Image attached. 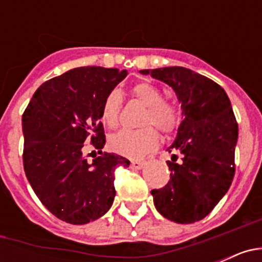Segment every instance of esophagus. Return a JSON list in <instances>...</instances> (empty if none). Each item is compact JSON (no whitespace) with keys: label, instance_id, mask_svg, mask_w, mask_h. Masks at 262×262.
Here are the masks:
<instances>
[{"label":"esophagus","instance_id":"esophagus-1","mask_svg":"<svg viewBox=\"0 0 262 262\" xmlns=\"http://www.w3.org/2000/svg\"><path fill=\"white\" fill-rule=\"evenodd\" d=\"M144 165H145L144 161H140V160H133V161H131V164H129L131 169H135V170L142 169Z\"/></svg>","mask_w":262,"mask_h":262}]
</instances>
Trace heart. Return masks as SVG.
<instances>
[{
    "label": "heart",
    "instance_id": "b5f03b06",
    "mask_svg": "<svg viewBox=\"0 0 262 262\" xmlns=\"http://www.w3.org/2000/svg\"><path fill=\"white\" fill-rule=\"evenodd\" d=\"M129 92L134 98L145 106L140 120L143 127L138 129H122L114 134L108 140V145L122 156L138 159L152 151L159 143V134L152 126L164 134L172 133L178 126L180 113L174 105L163 101V93L155 85L138 82ZM120 107L122 96L119 92L113 90L103 101L101 111L103 123L110 128H115L119 124Z\"/></svg>",
    "mask_w": 262,
    "mask_h": 262
}]
</instances>
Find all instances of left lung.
Here are the masks:
<instances>
[{"label": "left lung", "mask_w": 262, "mask_h": 262, "mask_svg": "<svg viewBox=\"0 0 262 262\" xmlns=\"http://www.w3.org/2000/svg\"><path fill=\"white\" fill-rule=\"evenodd\" d=\"M174 90L184 120L169 152L181 154L166 161L170 180L154 189L157 211L169 221L189 224L212 211L228 191L235 176V147L239 127L230 98L222 86L184 67L143 69Z\"/></svg>", "instance_id": "8db88e82"}]
</instances>
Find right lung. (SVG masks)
<instances>
[{"label": "right lung", "mask_w": 262, "mask_h": 262, "mask_svg": "<svg viewBox=\"0 0 262 262\" xmlns=\"http://www.w3.org/2000/svg\"><path fill=\"white\" fill-rule=\"evenodd\" d=\"M127 71L80 67L41 84L23 113V168L40 202L71 224H86L110 210L114 173L128 166L122 156L102 152L99 122L105 98ZM90 140L101 154L89 164L82 155Z\"/></svg>", "instance_id": "add662e5"}]
</instances>
